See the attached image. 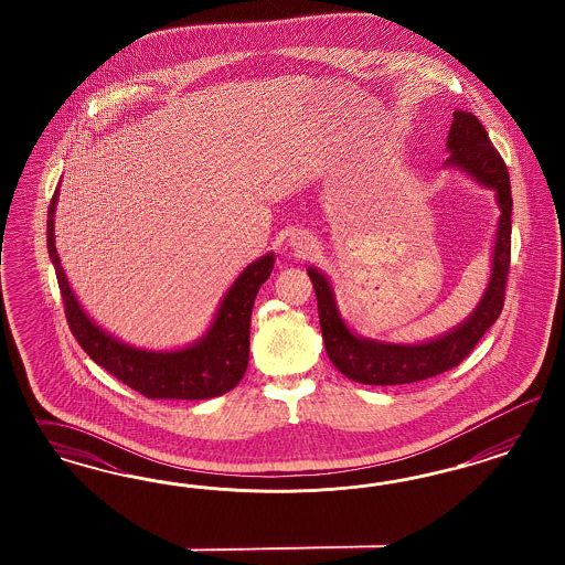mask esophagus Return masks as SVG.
<instances>
[{
	"label": "esophagus",
	"mask_w": 565,
	"mask_h": 565,
	"mask_svg": "<svg viewBox=\"0 0 565 565\" xmlns=\"http://www.w3.org/2000/svg\"><path fill=\"white\" fill-rule=\"evenodd\" d=\"M300 244H302V242H300ZM300 248H305V246H300Z\"/></svg>",
	"instance_id": "obj_1"
}]
</instances>
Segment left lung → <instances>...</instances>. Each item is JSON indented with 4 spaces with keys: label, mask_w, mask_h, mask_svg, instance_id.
<instances>
[{
    "label": "left lung",
    "mask_w": 565,
    "mask_h": 565,
    "mask_svg": "<svg viewBox=\"0 0 565 565\" xmlns=\"http://www.w3.org/2000/svg\"><path fill=\"white\" fill-rule=\"evenodd\" d=\"M451 154L447 166H458L475 175L480 184L497 192L501 217L497 223L493 274L477 310L468 321L435 342L418 345L376 343L356 338L343 326L333 302L331 286L317 269H308L317 294L319 321L323 331L327 356L335 369L364 385H402L441 375L458 366L480 342L487 329L495 323L505 302V286L512 257V186L505 161L489 140L479 118L470 111L456 109L447 135Z\"/></svg>",
    "instance_id": "left-lung-1"
}]
</instances>
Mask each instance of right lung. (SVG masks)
I'll list each match as a JSON object with an SVG mask.
<instances>
[{
  "instance_id": "right-lung-1",
  "label": "right lung",
  "mask_w": 565,
  "mask_h": 565,
  "mask_svg": "<svg viewBox=\"0 0 565 565\" xmlns=\"http://www.w3.org/2000/svg\"><path fill=\"white\" fill-rule=\"evenodd\" d=\"M57 189L47 211V250L55 267L70 331L90 359L124 385L151 399H209L234 390L248 366L250 315L258 288L274 271V255L258 258L239 275L217 310L205 338L178 352H147L103 333L85 315L70 290L53 238V211Z\"/></svg>"
}]
</instances>
